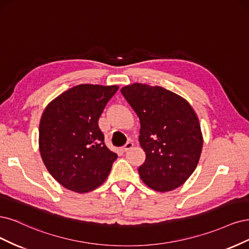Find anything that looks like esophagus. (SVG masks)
Here are the masks:
<instances>
[{"mask_svg":"<svg viewBox=\"0 0 249 249\" xmlns=\"http://www.w3.org/2000/svg\"><path fill=\"white\" fill-rule=\"evenodd\" d=\"M132 147H133V143L130 142H128L125 143V146L122 148V150H123L124 152H127L128 150H130Z\"/></svg>","mask_w":249,"mask_h":249,"instance_id":"obj_1","label":"esophagus"}]
</instances>
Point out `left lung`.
Returning <instances> with one entry per match:
<instances>
[{
    "instance_id": "1",
    "label": "left lung",
    "mask_w": 249,
    "mask_h": 249,
    "mask_svg": "<svg viewBox=\"0 0 249 249\" xmlns=\"http://www.w3.org/2000/svg\"><path fill=\"white\" fill-rule=\"evenodd\" d=\"M141 123L140 143L146 160L140 167L142 182L157 191L181 186L198 163L203 136L190 104L161 87L132 84L121 89Z\"/></svg>"
}]
</instances>
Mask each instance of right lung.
<instances>
[{
    "instance_id": "add662e5",
    "label": "right lung",
    "mask_w": 249,
    "mask_h": 249,
    "mask_svg": "<svg viewBox=\"0 0 249 249\" xmlns=\"http://www.w3.org/2000/svg\"><path fill=\"white\" fill-rule=\"evenodd\" d=\"M118 86L83 84L53 99L39 126L47 171L65 188L85 194L106 181L118 155L104 142L98 120Z\"/></svg>"
}]
</instances>
